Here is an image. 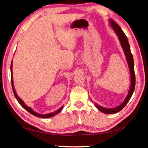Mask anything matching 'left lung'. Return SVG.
Returning <instances> with one entry per match:
<instances>
[{
  "label": "left lung",
  "mask_w": 148,
  "mask_h": 148,
  "mask_svg": "<svg viewBox=\"0 0 148 148\" xmlns=\"http://www.w3.org/2000/svg\"><path fill=\"white\" fill-rule=\"evenodd\" d=\"M110 25L112 27V29L114 30V31L116 32L117 36H118V38L119 40L120 43L122 46V48L123 49L124 53L125 56H126L127 61L128 62V65L129 67V71L130 74H131V87L129 91V93L127 95L126 98H125V101L122 102L121 105H119V106L114 108H105L99 106V104L97 103H95V106L97 109H99L100 111L103 112L104 114H116L119 112V111L123 108L125 106V105L127 104V102H129L130 99L131 98L133 92L134 91L135 88V83H136V78H135V74H134V59L132 54L131 53V48H130V46L127 40V37L126 35L125 34L123 31H122V29L120 28V27L117 25L116 22L114 21L112 19L110 20Z\"/></svg>",
  "instance_id": "left-lung-1"
}]
</instances>
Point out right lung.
<instances>
[{
    "instance_id": "obj_1",
    "label": "right lung",
    "mask_w": 148,
    "mask_h": 148,
    "mask_svg": "<svg viewBox=\"0 0 148 148\" xmlns=\"http://www.w3.org/2000/svg\"><path fill=\"white\" fill-rule=\"evenodd\" d=\"M10 70H11V82H12V89H13V91H14V94L15 95V97H16V99H17V101H18L19 103L20 104L21 106L24 108L27 111H28L29 113H31V114L33 115V116H37V117H42V118H48V117H51L52 116H55V115L57 114L58 113H59L60 111H61V109L63 108V106H62L61 108H60L59 110H57V111H55L53 112H51V113H49V114H40L36 113V112H35L34 111H33L31 108L27 106V105L24 103V102L22 101V100L19 98V97L17 96V95L16 94V91H15V89H14V83H13V76H12V61L11 62V66H10Z\"/></svg>"
}]
</instances>
